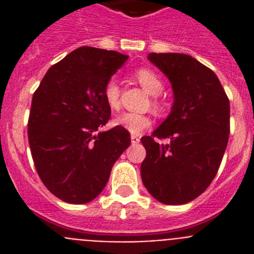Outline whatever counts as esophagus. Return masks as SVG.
I'll use <instances>...</instances> for the list:
<instances>
[{
	"label": "esophagus",
	"mask_w": 254,
	"mask_h": 254,
	"mask_svg": "<svg viewBox=\"0 0 254 254\" xmlns=\"http://www.w3.org/2000/svg\"><path fill=\"white\" fill-rule=\"evenodd\" d=\"M131 141H132V143H138L140 142V137H138V136H136V134H132Z\"/></svg>",
	"instance_id": "esophagus-1"
}]
</instances>
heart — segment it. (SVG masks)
Masks as SVG:
<instances>
[{"label":"heart","instance_id":"1","mask_svg":"<svg viewBox=\"0 0 254 254\" xmlns=\"http://www.w3.org/2000/svg\"><path fill=\"white\" fill-rule=\"evenodd\" d=\"M134 75H136V78L138 80V82L142 85L143 89L147 93L151 94V95H158V94H160L163 91V80L152 69L140 68L136 71ZM120 93L121 91L120 86H118V82L114 78H111L104 86V98L107 104L112 109H117V108L120 107ZM152 105L158 111L163 109V103L158 99V96L154 98ZM116 123L118 126H122L123 128H126L127 131L131 132V133H138V132L147 128L151 125V120H150V117L146 116V114L134 113V112H125V113L120 114V116L117 117Z\"/></svg>","mask_w":254,"mask_h":254}]
</instances>
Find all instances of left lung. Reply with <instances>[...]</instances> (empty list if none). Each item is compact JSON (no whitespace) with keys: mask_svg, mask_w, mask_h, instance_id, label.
Listing matches in <instances>:
<instances>
[{"mask_svg":"<svg viewBox=\"0 0 254 254\" xmlns=\"http://www.w3.org/2000/svg\"><path fill=\"white\" fill-rule=\"evenodd\" d=\"M147 58L169 78L174 103L167 120L141 138L146 150L141 178L159 202L183 205L203 193L216 176L229 140L230 104L214 71L196 58L183 53Z\"/></svg>","mask_w":254,"mask_h":254,"instance_id":"8db88e82","label":"left lung"}]
</instances>
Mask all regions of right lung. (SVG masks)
Masks as SVG:
<instances>
[{
  "mask_svg": "<svg viewBox=\"0 0 254 254\" xmlns=\"http://www.w3.org/2000/svg\"><path fill=\"white\" fill-rule=\"evenodd\" d=\"M128 56L81 47L47 71L31 100V156L49 192L67 203L93 201L131 143L122 126L99 131L111 118L104 86Z\"/></svg>",
  "mask_w": 254,
  "mask_h": 254,
  "instance_id": "add662e5",
  "label": "right lung"
}]
</instances>
